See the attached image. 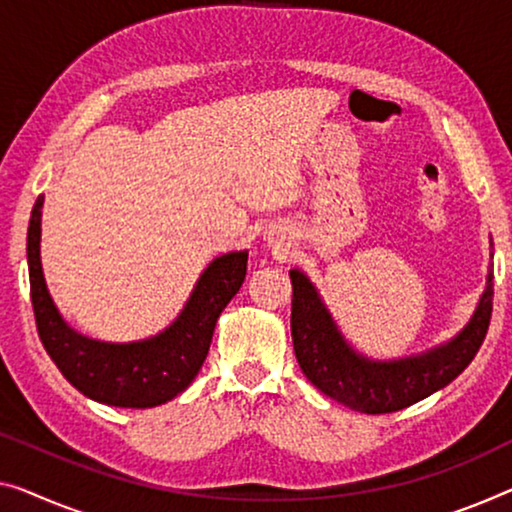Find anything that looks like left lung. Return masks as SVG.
Wrapping results in <instances>:
<instances>
[{
	"instance_id": "obj_1",
	"label": "left lung",
	"mask_w": 512,
	"mask_h": 512,
	"mask_svg": "<svg viewBox=\"0 0 512 512\" xmlns=\"http://www.w3.org/2000/svg\"><path fill=\"white\" fill-rule=\"evenodd\" d=\"M292 340L312 386L361 414H391L437 393L474 361L492 317V273L469 324L423 354L375 361L345 340L322 296L303 271L292 269Z\"/></svg>"
}]
</instances>
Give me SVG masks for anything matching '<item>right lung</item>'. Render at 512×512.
I'll return each instance as SVG.
<instances>
[{
    "label": "right lung",
    "mask_w": 512,
    "mask_h": 512,
    "mask_svg": "<svg viewBox=\"0 0 512 512\" xmlns=\"http://www.w3.org/2000/svg\"><path fill=\"white\" fill-rule=\"evenodd\" d=\"M41 207L38 195L27 230L29 287L38 338L61 375L110 407L147 409L177 398L200 372L220 312L246 280L248 250L213 259L165 331L147 340L103 342L71 329L52 301L41 266Z\"/></svg>",
    "instance_id": "obj_1"
}]
</instances>
